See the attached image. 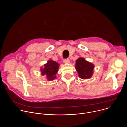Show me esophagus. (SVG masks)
Listing matches in <instances>:
<instances>
[{
	"label": "esophagus",
	"instance_id": "esophagus-1",
	"mask_svg": "<svg viewBox=\"0 0 127 127\" xmlns=\"http://www.w3.org/2000/svg\"><path fill=\"white\" fill-rule=\"evenodd\" d=\"M63 62L65 63H69L70 62V60H69V59L68 58H67V59H64V60H63Z\"/></svg>",
	"mask_w": 127,
	"mask_h": 127
}]
</instances>
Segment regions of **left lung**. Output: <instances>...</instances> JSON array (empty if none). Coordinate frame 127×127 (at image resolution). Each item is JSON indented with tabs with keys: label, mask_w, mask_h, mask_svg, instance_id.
Here are the masks:
<instances>
[{
	"label": "left lung",
	"mask_w": 127,
	"mask_h": 127,
	"mask_svg": "<svg viewBox=\"0 0 127 127\" xmlns=\"http://www.w3.org/2000/svg\"><path fill=\"white\" fill-rule=\"evenodd\" d=\"M94 65L86 61L83 58H79L76 61L75 68L80 78L85 79L92 77L93 74Z\"/></svg>",
	"instance_id": "obj_1"
}]
</instances>
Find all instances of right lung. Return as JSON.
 Returning <instances> with one entry per match:
<instances>
[{
	"mask_svg": "<svg viewBox=\"0 0 127 127\" xmlns=\"http://www.w3.org/2000/svg\"><path fill=\"white\" fill-rule=\"evenodd\" d=\"M59 64L54 61H48L44 65V68H41L42 75H46L48 80H53L56 77V74L58 71Z\"/></svg>",
	"mask_w": 127,
	"mask_h": 127,
	"instance_id": "1",
	"label": "right lung"
}]
</instances>
